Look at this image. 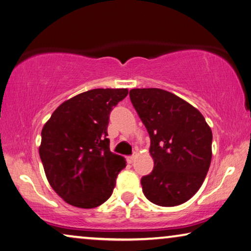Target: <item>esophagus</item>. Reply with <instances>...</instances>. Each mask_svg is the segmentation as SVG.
Segmentation results:
<instances>
[{"mask_svg": "<svg viewBox=\"0 0 251 251\" xmlns=\"http://www.w3.org/2000/svg\"><path fill=\"white\" fill-rule=\"evenodd\" d=\"M134 159H136V156H134V155H132V156H129L128 158H126V160H128V163H129V164H132L133 161H134Z\"/></svg>", "mask_w": 251, "mask_h": 251, "instance_id": "obj_1", "label": "esophagus"}]
</instances>
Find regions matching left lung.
Returning <instances> with one entry per match:
<instances>
[{
  "instance_id": "1",
  "label": "left lung",
  "mask_w": 251,
  "mask_h": 251,
  "mask_svg": "<svg viewBox=\"0 0 251 251\" xmlns=\"http://www.w3.org/2000/svg\"><path fill=\"white\" fill-rule=\"evenodd\" d=\"M130 100L150 137L153 169L141 178L150 202L176 206L200 190L210 168L212 131L198 109L160 88H133Z\"/></svg>"
}]
</instances>
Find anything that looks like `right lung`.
Segmentation results:
<instances>
[{
    "label": "right lung",
    "mask_w": 251,
    "mask_h": 251,
    "mask_svg": "<svg viewBox=\"0 0 251 251\" xmlns=\"http://www.w3.org/2000/svg\"><path fill=\"white\" fill-rule=\"evenodd\" d=\"M128 88H95L61 103L41 131L39 155L52 190L65 202L93 209L112 195L126 167L110 151V112Z\"/></svg>",
    "instance_id": "right-lung-1"
}]
</instances>
